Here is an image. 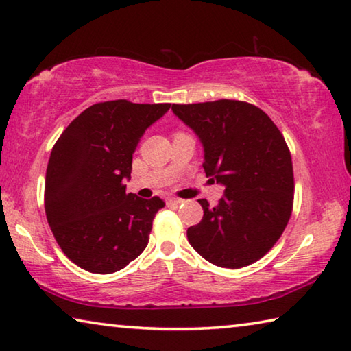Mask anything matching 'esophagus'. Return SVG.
Returning <instances> with one entry per match:
<instances>
[{
  "mask_svg": "<svg viewBox=\"0 0 351 351\" xmlns=\"http://www.w3.org/2000/svg\"><path fill=\"white\" fill-rule=\"evenodd\" d=\"M167 203H169L170 206H178V204L182 203V199H180V198H169Z\"/></svg>",
  "mask_w": 351,
  "mask_h": 351,
  "instance_id": "1",
  "label": "esophagus"
}]
</instances>
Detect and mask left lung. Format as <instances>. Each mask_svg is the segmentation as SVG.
<instances>
[{
    "mask_svg": "<svg viewBox=\"0 0 351 351\" xmlns=\"http://www.w3.org/2000/svg\"><path fill=\"white\" fill-rule=\"evenodd\" d=\"M171 111L203 145L206 176L224 187L215 207L198 199L204 215L187 229L189 243L219 268L254 263L280 239L293 210V161L282 133L266 112L240 100Z\"/></svg>",
    "mask_w": 351,
    "mask_h": 351,
    "instance_id": "left-lung-1",
    "label": "left lung"
}]
</instances>
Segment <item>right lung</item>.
Segmentation results:
<instances>
[{"mask_svg": "<svg viewBox=\"0 0 351 351\" xmlns=\"http://www.w3.org/2000/svg\"><path fill=\"white\" fill-rule=\"evenodd\" d=\"M170 104L111 100L80 112L62 133L46 170L45 210L58 246L82 269L111 274L147 247L164 207L127 193L133 153Z\"/></svg>", "mask_w": 351, "mask_h": 351, "instance_id": "right-lung-1", "label": "right lung"}]
</instances>
